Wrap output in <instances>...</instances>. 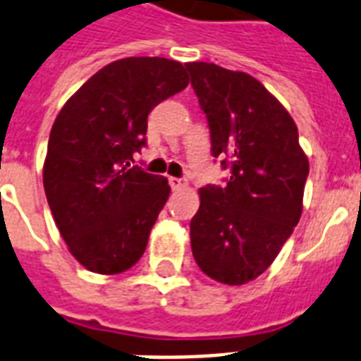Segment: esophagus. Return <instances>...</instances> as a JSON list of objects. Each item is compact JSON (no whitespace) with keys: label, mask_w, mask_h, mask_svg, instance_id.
Wrapping results in <instances>:
<instances>
[{"label":"esophagus","mask_w":361,"mask_h":361,"mask_svg":"<svg viewBox=\"0 0 361 361\" xmlns=\"http://www.w3.org/2000/svg\"><path fill=\"white\" fill-rule=\"evenodd\" d=\"M169 183H171V187L174 190H180V189H183V187L187 185L185 181L181 180V178H169Z\"/></svg>","instance_id":"esophagus-1"}]
</instances>
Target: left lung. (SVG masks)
I'll return each instance as SVG.
<instances>
[{"mask_svg": "<svg viewBox=\"0 0 361 361\" xmlns=\"http://www.w3.org/2000/svg\"><path fill=\"white\" fill-rule=\"evenodd\" d=\"M211 133V155L230 165L224 187L200 189L190 248L202 272L243 286L269 269L302 215L310 163L291 114L245 72L187 63Z\"/></svg>", "mask_w": 361, "mask_h": 361, "instance_id": "left-lung-1", "label": "left lung"}]
</instances>
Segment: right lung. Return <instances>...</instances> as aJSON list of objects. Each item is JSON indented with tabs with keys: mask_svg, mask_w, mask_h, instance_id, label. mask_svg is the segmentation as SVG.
<instances>
[{
	"mask_svg": "<svg viewBox=\"0 0 361 361\" xmlns=\"http://www.w3.org/2000/svg\"><path fill=\"white\" fill-rule=\"evenodd\" d=\"M189 85L183 64L128 57L96 72L63 105L49 133L44 190L70 254L98 274H118L145 254L171 195L163 176L131 166L148 114Z\"/></svg>",
	"mask_w": 361,
	"mask_h": 361,
	"instance_id": "add662e5",
	"label": "right lung"
}]
</instances>
